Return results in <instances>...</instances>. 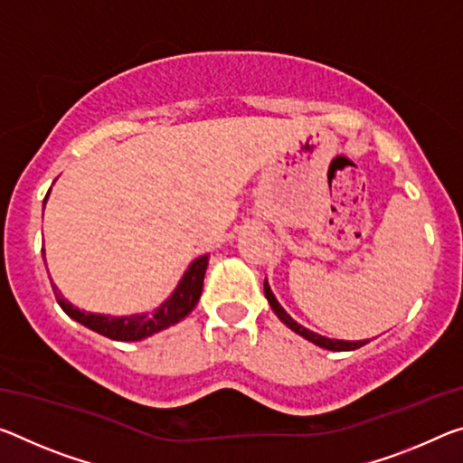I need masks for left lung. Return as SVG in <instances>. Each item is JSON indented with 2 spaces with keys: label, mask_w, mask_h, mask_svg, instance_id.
I'll return each mask as SVG.
<instances>
[{
  "label": "left lung",
  "mask_w": 463,
  "mask_h": 463,
  "mask_svg": "<svg viewBox=\"0 0 463 463\" xmlns=\"http://www.w3.org/2000/svg\"><path fill=\"white\" fill-rule=\"evenodd\" d=\"M263 292H266V298H268L269 307H271V309H274V313L278 315V317H280L282 324L288 326V327L292 329V332H297L298 335H303L305 340H309V342H313V344H317L319 348L334 350V352H344V350H356V348H361V346H364L366 342H369V340H363V342H344V340H332V337H326V335L315 334V332H311V329H307V327H303V326H298L297 321L292 319L290 315L282 309V305L278 303L274 295H271L268 280L263 282Z\"/></svg>",
  "instance_id": "8db88e82"
}]
</instances>
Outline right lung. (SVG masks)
<instances>
[{
	"label": "right lung",
	"instance_id": "1",
	"mask_svg": "<svg viewBox=\"0 0 463 463\" xmlns=\"http://www.w3.org/2000/svg\"><path fill=\"white\" fill-rule=\"evenodd\" d=\"M45 202H47V197H45ZM43 253H45V249H43ZM205 268H208V255L197 258L192 266H189V269L185 271V276L181 278V282L177 288H175L171 298H166L156 311L131 315V317H111V315L84 313V311L76 309L73 305H70L68 300H65L60 292H57L55 284H53V292H55V298H57V303H60L61 309L68 313L71 319H76L78 324L94 329V332L100 335L111 337V340L137 342V340H142V337H148L152 334L160 332V329L177 324V321L187 317V315L194 311V307L197 305V300H200V297H202Z\"/></svg>",
	"mask_w": 463,
	"mask_h": 463
}]
</instances>
